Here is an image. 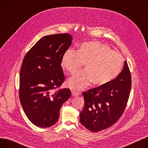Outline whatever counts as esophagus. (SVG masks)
<instances>
[{"instance_id":"obj_1","label":"esophagus","mask_w":148,"mask_h":148,"mask_svg":"<svg viewBox=\"0 0 148 148\" xmlns=\"http://www.w3.org/2000/svg\"><path fill=\"white\" fill-rule=\"evenodd\" d=\"M71 94H72V95L74 96V97H77V96L79 95L78 93H77V92H75V91H72V92H71Z\"/></svg>"}]
</instances>
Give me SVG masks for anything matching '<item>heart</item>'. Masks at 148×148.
<instances>
[{"label": "heart", "mask_w": 148, "mask_h": 148, "mask_svg": "<svg viewBox=\"0 0 148 148\" xmlns=\"http://www.w3.org/2000/svg\"><path fill=\"white\" fill-rule=\"evenodd\" d=\"M123 64L121 54L110 47L98 41L82 43L76 51L66 50L61 59V65L72 74L84 65L85 69L69 79L68 86L79 90L90 83L95 87H103L116 79Z\"/></svg>", "instance_id": "heart-1"}]
</instances>
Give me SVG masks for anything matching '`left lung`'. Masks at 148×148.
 <instances>
[{"label":"left lung","instance_id":"left-lung-1","mask_svg":"<svg viewBox=\"0 0 148 148\" xmlns=\"http://www.w3.org/2000/svg\"><path fill=\"white\" fill-rule=\"evenodd\" d=\"M131 87V77L127 62L116 79L103 87L84 92V106L80 113L82 125L92 132L112 126L125 110Z\"/></svg>","mask_w":148,"mask_h":148}]
</instances>
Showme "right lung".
Returning <instances> with one entry per match:
<instances>
[{"instance_id": "add662e5", "label": "right lung", "mask_w": 148, "mask_h": 148, "mask_svg": "<svg viewBox=\"0 0 148 148\" xmlns=\"http://www.w3.org/2000/svg\"><path fill=\"white\" fill-rule=\"evenodd\" d=\"M72 36L60 34L41 38L27 53L20 73L19 98L27 118L35 125L47 128L59 119L60 108L71 96L61 86L65 76L61 66Z\"/></svg>"}]
</instances>
